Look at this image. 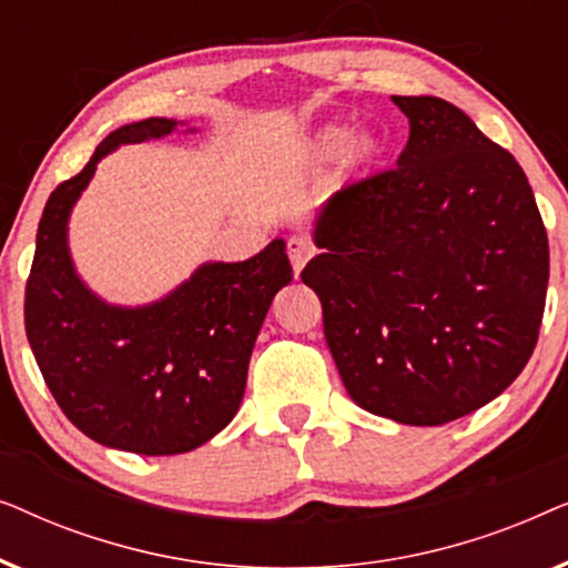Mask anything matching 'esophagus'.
<instances>
[{"label":"esophagus","mask_w":568,"mask_h":568,"mask_svg":"<svg viewBox=\"0 0 568 568\" xmlns=\"http://www.w3.org/2000/svg\"><path fill=\"white\" fill-rule=\"evenodd\" d=\"M286 253H290L294 276H300V271L305 268V263L313 258L315 251H313V245H310L305 237H292L290 243H286Z\"/></svg>","instance_id":"obj_1"}]
</instances>
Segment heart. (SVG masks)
<instances>
[{"mask_svg":"<svg viewBox=\"0 0 568 568\" xmlns=\"http://www.w3.org/2000/svg\"><path fill=\"white\" fill-rule=\"evenodd\" d=\"M356 136V126L348 121H333L325 123V126L315 134V150L323 154V158H336V154L346 152L348 146L354 144ZM379 150V139L377 136H362L359 142L354 144V158L359 162H369L375 160Z\"/></svg>","mask_w":568,"mask_h":568,"instance_id":"b5f03b06","label":"heart"}]
</instances>
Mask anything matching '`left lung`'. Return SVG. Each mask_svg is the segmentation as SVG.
<instances>
[{
  "label": "left lung",
  "mask_w": 568,
  "mask_h": 568,
  "mask_svg": "<svg viewBox=\"0 0 568 568\" xmlns=\"http://www.w3.org/2000/svg\"><path fill=\"white\" fill-rule=\"evenodd\" d=\"M398 168L317 212L302 282L356 406L439 426L501 395L546 310L548 235L517 160L442 98L393 95Z\"/></svg>",
  "instance_id": "left-lung-1"
}]
</instances>
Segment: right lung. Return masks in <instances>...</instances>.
<instances>
[{
    "mask_svg": "<svg viewBox=\"0 0 568 568\" xmlns=\"http://www.w3.org/2000/svg\"><path fill=\"white\" fill-rule=\"evenodd\" d=\"M178 126L175 119L126 123L98 144L82 173L57 185L26 286V333L59 408L90 439L136 455L191 453L235 418L263 317L292 282L282 237L247 261L201 263L142 307L111 305L82 282L67 232L98 162Z\"/></svg>",
    "mask_w": 568,
    "mask_h": 568,
    "instance_id": "right-lung-1",
    "label": "right lung"
}]
</instances>
